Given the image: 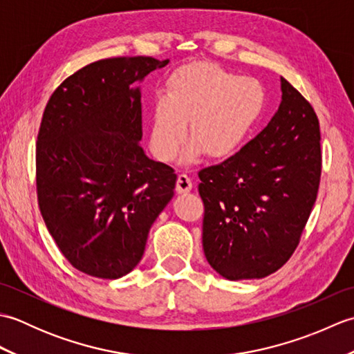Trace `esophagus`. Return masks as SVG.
I'll return each instance as SVG.
<instances>
[{"mask_svg":"<svg viewBox=\"0 0 354 354\" xmlns=\"http://www.w3.org/2000/svg\"><path fill=\"white\" fill-rule=\"evenodd\" d=\"M192 187H193V183H192V179L189 178V175H185V173L178 175V181H176V192L178 193L190 192Z\"/></svg>","mask_w":354,"mask_h":354,"instance_id":"obj_1","label":"esophagus"}]
</instances>
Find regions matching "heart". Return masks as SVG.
<instances>
[{"label": "heart", "instance_id": "obj_1", "mask_svg": "<svg viewBox=\"0 0 354 354\" xmlns=\"http://www.w3.org/2000/svg\"><path fill=\"white\" fill-rule=\"evenodd\" d=\"M263 108L265 93L259 82L239 79L214 64L189 65L170 79L165 99L155 104L150 147L160 161H171L189 123L185 161H193L201 150L209 158L228 156L242 145Z\"/></svg>", "mask_w": 354, "mask_h": 354}]
</instances>
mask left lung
<instances>
[{
    "instance_id": "obj_1",
    "label": "left lung",
    "mask_w": 354,
    "mask_h": 354,
    "mask_svg": "<svg viewBox=\"0 0 354 354\" xmlns=\"http://www.w3.org/2000/svg\"><path fill=\"white\" fill-rule=\"evenodd\" d=\"M281 103L257 137L199 171L202 246L227 280L268 277L290 259L319 189L321 132L312 104L281 77Z\"/></svg>"
}]
</instances>
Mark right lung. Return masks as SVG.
<instances>
[{"mask_svg": "<svg viewBox=\"0 0 354 354\" xmlns=\"http://www.w3.org/2000/svg\"><path fill=\"white\" fill-rule=\"evenodd\" d=\"M169 59L111 57L66 77L45 106L36 145L37 202L64 257L97 278L129 274L173 198L176 173L146 156L135 86Z\"/></svg>", "mask_w": 354, "mask_h": 354, "instance_id": "obj_1", "label": "right lung"}]
</instances>
